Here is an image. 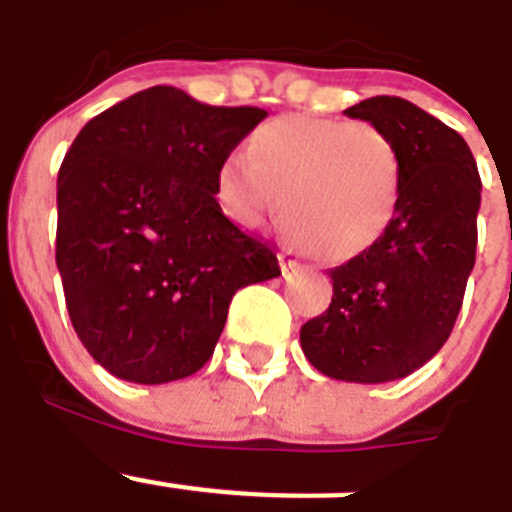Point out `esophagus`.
Instances as JSON below:
<instances>
[{
    "label": "esophagus",
    "instance_id": "1",
    "mask_svg": "<svg viewBox=\"0 0 512 512\" xmlns=\"http://www.w3.org/2000/svg\"><path fill=\"white\" fill-rule=\"evenodd\" d=\"M278 260H280V270H283V273H290V270H298V267H301V262H298L296 257H293V252H288V250L280 252Z\"/></svg>",
    "mask_w": 512,
    "mask_h": 512
}]
</instances>
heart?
<instances>
[{
	"instance_id": "b5f03b06",
	"label": "heart",
	"mask_w": 512,
	"mask_h": 512,
	"mask_svg": "<svg viewBox=\"0 0 512 512\" xmlns=\"http://www.w3.org/2000/svg\"><path fill=\"white\" fill-rule=\"evenodd\" d=\"M403 191V158L380 127L285 114L260 124L247 158L229 155L216 199L242 227H260L283 206L293 245L324 262L370 250L388 232Z\"/></svg>"
}]
</instances>
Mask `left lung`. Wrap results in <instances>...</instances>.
I'll return each mask as SVG.
<instances>
[{"label": "left lung", "mask_w": 512, "mask_h": 512, "mask_svg": "<svg viewBox=\"0 0 512 512\" xmlns=\"http://www.w3.org/2000/svg\"><path fill=\"white\" fill-rule=\"evenodd\" d=\"M393 137L403 191L388 232L359 257L331 267L334 296L301 326L316 370L344 382L411 375L449 339L477 250L482 181L459 132L400 96L349 107Z\"/></svg>", "instance_id": "left-lung-1"}]
</instances>
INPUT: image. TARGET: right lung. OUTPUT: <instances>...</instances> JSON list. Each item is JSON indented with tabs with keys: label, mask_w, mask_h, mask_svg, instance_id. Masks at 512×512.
I'll use <instances>...</instances> for the list:
<instances>
[{
	"label": "right lung",
	"mask_w": 512,
	"mask_h": 512,
	"mask_svg": "<svg viewBox=\"0 0 512 512\" xmlns=\"http://www.w3.org/2000/svg\"><path fill=\"white\" fill-rule=\"evenodd\" d=\"M265 117L153 86L91 119L63 158L55 262L68 316L119 380L201 370L234 293L280 275L275 252L216 201V173Z\"/></svg>",
	"instance_id": "obj_1"
}]
</instances>
